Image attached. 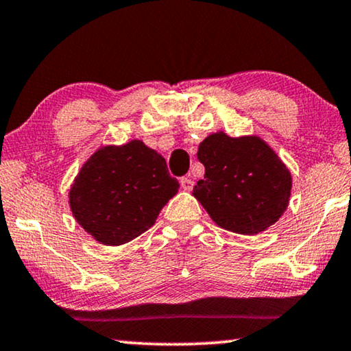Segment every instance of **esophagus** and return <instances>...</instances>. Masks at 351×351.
Listing matches in <instances>:
<instances>
[{
  "label": "esophagus",
  "mask_w": 351,
  "mask_h": 351,
  "mask_svg": "<svg viewBox=\"0 0 351 351\" xmlns=\"http://www.w3.org/2000/svg\"><path fill=\"white\" fill-rule=\"evenodd\" d=\"M193 185H195V182L191 180L190 177H182L180 179V186L184 191H191L193 190Z\"/></svg>",
  "instance_id": "1"
}]
</instances>
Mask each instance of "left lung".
Here are the masks:
<instances>
[{
  "mask_svg": "<svg viewBox=\"0 0 351 351\" xmlns=\"http://www.w3.org/2000/svg\"><path fill=\"white\" fill-rule=\"evenodd\" d=\"M196 155L206 172L193 196L220 228L252 237L285 214L291 171L261 137H230L220 131L206 137Z\"/></svg>",
  "mask_w": 351,
  "mask_h": 351,
  "instance_id": "left-lung-1",
  "label": "left lung"
}]
</instances>
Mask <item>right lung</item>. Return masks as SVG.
I'll list each match as a JSON object with an SVG mask.
<instances>
[{
  "label": "right lung",
  "instance_id": "obj_1",
  "mask_svg": "<svg viewBox=\"0 0 351 351\" xmlns=\"http://www.w3.org/2000/svg\"><path fill=\"white\" fill-rule=\"evenodd\" d=\"M177 190L165 158L136 138L93 153L71 184L69 204L95 241L119 246L147 232Z\"/></svg>",
  "mask_w": 351,
  "mask_h": 351
}]
</instances>
